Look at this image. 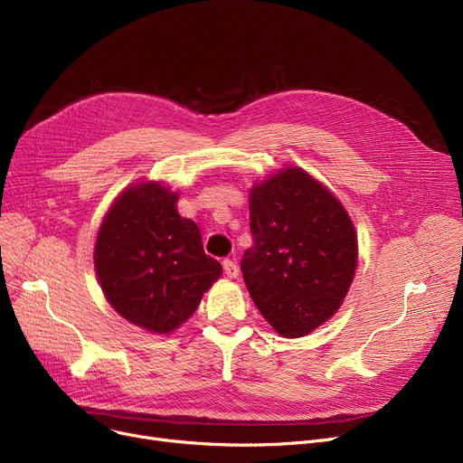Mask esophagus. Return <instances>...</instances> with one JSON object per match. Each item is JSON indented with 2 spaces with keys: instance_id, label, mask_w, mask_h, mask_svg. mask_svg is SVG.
Listing matches in <instances>:
<instances>
[{
  "instance_id": "34e87169",
  "label": "esophagus",
  "mask_w": 463,
  "mask_h": 463,
  "mask_svg": "<svg viewBox=\"0 0 463 463\" xmlns=\"http://www.w3.org/2000/svg\"><path fill=\"white\" fill-rule=\"evenodd\" d=\"M223 270H225V274L231 278V279H234V278H238V264L234 262V260H231V259H225L223 260Z\"/></svg>"
}]
</instances>
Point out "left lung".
<instances>
[{
	"mask_svg": "<svg viewBox=\"0 0 463 463\" xmlns=\"http://www.w3.org/2000/svg\"><path fill=\"white\" fill-rule=\"evenodd\" d=\"M253 246L240 270L274 330L302 337L326 323L353 283L358 246L349 213L306 170L293 166L250 193Z\"/></svg>",
	"mask_w": 463,
	"mask_h": 463,
	"instance_id": "left-lung-1",
	"label": "left lung"
}]
</instances>
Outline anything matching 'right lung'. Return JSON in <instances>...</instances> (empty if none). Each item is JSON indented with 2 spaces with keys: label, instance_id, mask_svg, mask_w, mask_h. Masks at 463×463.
Returning a JSON list of instances; mask_svg holds the SVG:
<instances>
[{
  "label": "right lung",
  "instance_id": "right-lung-1",
  "mask_svg": "<svg viewBox=\"0 0 463 463\" xmlns=\"http://www.w3.org/2000/svg\"><path fill=\"white\" fill-rule=\"evenodd\" d=\"M157 182L128 187L110 206L95 241V272L109 304L129 323L168 334L187 321L222 276L197 223Z\"/></svg>",
  "mask_w": 463,
  "mask_h": 463
}]
</instances>
